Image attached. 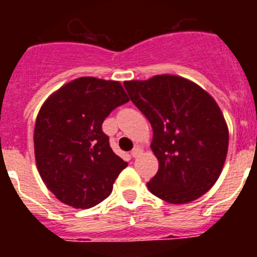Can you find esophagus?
Returning a JSON list of instances; mask_svg holds the SVG:
<instances>
[{
  "label": "esophagus",
  "mask_w": 257,
  "mask_h": 257,
  "mask_svg": "<svg viewBox=\"0 0 257 257\" xmlns=\"http://www.w3.org/2000/svg\"><path fill=\"white\" fill-rule=\"evenodd\" d=\"M142 153H143V149L140 148V147H135V148L131 151V154H133V157H139Z\"/></svg>",
  "instance_id": "34e87169"
}]
</instances>
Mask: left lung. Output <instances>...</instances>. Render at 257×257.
I'll use <instances>...</instances> for the list:
<instances>
[{"label": "left lung", "instance_id": "1", "mask_svg": "<svg viewBox=\"0 0 257 257\" xmlns=\"http://www.w3.org/2000/svg\"><path fill=\"white\" fill-rule=\"evenodd\" d=\"M123 86L153 128L151 148L160 165L147 183L149 192L172 205L207 193L221 174L229 145L228 124L215 99L175 74Z\"/></svg>", "mask_w": 257, "mask_h": 257}]
</instances>
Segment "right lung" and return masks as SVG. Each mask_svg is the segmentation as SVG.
<instances>
[{"instance_id": "1", "label": "right lung", "mask_w": 257, "mask_h": 257, "mask_svg": "<svg viewBox=\"0 0 257 257\" xmlns=\"http://www.w3.org/2000/svg\"><path fill=\"white\" fill-rule=\"evenodd\" d=\"M128 100L118 81L79 77L42 104L33 135L36 165L59 201L90 208L112 193L127 162L112 151L101 124Z\"/></svg>"}]
</instances>
